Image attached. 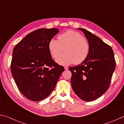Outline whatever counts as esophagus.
Returning <instances> with one entry per match:
<instances>
[{"mask_svg": "<svg viewBox=\"0 0 124 124\" xmlns=\"http://www.w3.org/2000/svg\"><path fill=\"white\" fill-rule=\"evenodd\" d=\"M64 69H65V70H68V67H67V66H65Z\"/></svg>", "mask_w": 124, "mask_h": 124, "instance_id": "obj_1", "label": "esophagus"}]
</instances>
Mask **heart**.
<instances>
[{
	"label": "heart",
	"instance_id": "heart-1",
	"mask_svg": "<svg viewBox=\"0 0 124 124\" xmlns=\"http://www.w3.org/2000/svg\"><path fill=\"white\" fill-rule=\"evenodd\" d=\"M58 40L51 39L49 43V50L52 57L57 59L62 65L71 63L79 64L86 60L90 51L89 43L79 32L70 30L60 34Z\"/></svg>",
	"mask_w": 124,
	"mask_h": 124
}]
</instances>
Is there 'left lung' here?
<instances>
[{
    "instance_id": "8db88e82",
    "label": "left lung",
    "mask_w": 124,
    "mask_h": 124,
    "mask_svg": "<svg viewBox=\"0 0 124 124\" xmlns=\"http://www.w3.org/2000/svg\"><path fill=\"white\" fill-rule=\"evenodd\" d=\"M78 29L86 37L90 51L82 63L69 68L72 73L70 82L73 91L80 99L91 101L108 90L116 63L110 46L85 29Z\"/></svg>"
}]
</instances>
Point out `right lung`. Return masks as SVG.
Returning a JSON list of instances; mask_svg holds the SVG:
<instances>
[{
  "mask_svg": "<svg viewBox=\"0 0 124 124\" xmlns=\"http://www.w3.org/2000/svg\"><path fill=\"white\" fill-rule=\"evenodd\" d=\"M57 28H40L27 35L12 51L11 72L20 92L33 101L49 96L64 70L51 58L49 41Z\"/></svg>",
  "mask_w": 124,
  "mask_h": 124,
  "instance_id": "add662e5",
  "label": "right lung"
}]
</instances>
